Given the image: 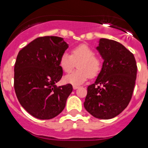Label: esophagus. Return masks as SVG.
I'll list each match as a JSON object with an SVG mask.
<instances>
[{"instance_id": "obj_1", "label": "esophagus", "mask_w": 148, "mask_h": 148, "mask_svg": "<svg viewBox=\"0 0 148 148\" xmlns=\"http://www.w3.org/2000/svg\"><path fill=\"white\" fill-rule=\"evenodd\" d=\"M78 88H79V86H73V88L74 89H77Z\"/></svg>"}]
</instances>
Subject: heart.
<instances>
[{
	"mask_svg": "<svg viewBox=\"0 0 148 148\" xmlns=\"http://www.w3.org/2000/svg\"><path fill=\"white\" fill-rule=\"evenodd\" d=\"M77 62L79 69L65 76V83L73 86H79L86 81L88 77H94L97 76L101 70V60L95 56L93 50L86 45L74 47L71 55L64 53L59 60L60 68L65 73L71 72Z\"/></svg>",
	"mask_w": 148,
	"mask_h": 148,
	"instance_id": "obj_1",
	"label": "heart"
}]
</instances>
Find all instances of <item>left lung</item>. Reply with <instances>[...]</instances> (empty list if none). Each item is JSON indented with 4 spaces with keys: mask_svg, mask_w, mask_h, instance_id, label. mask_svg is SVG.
Masks as SVG:
<instances>
[{
    "mask_svg": "<svg viewBox=\"0 0 148 148\" xmlns=\"http://www.w3.org/2000/svg\"><path fill=\"white\" fill-rule=\"evenodd\" d=\"M96 49L103 62L95 83L88 86L84 107L95 118L110 119L129 104L137 65L133 53L116 41L101 38Z\"/></svg>",
    "mask_w": 148,
    "mask_h": 148,
    "instance_id": "8db88e82",
    "label": "left lung"
}]
</instances>
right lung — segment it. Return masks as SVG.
<instances>
[{"instance_id": "1", "label": "right lung", "mask_w": 148, "mask_h": 148, "mask_svg": "<svg viewBox=\"0 0 148 148\" xmlns=\"http://www.w3.org/2000/svg\"><path fill=\"white\" fill-rule=\"evenodd\" d=\"M69 45L57 36L38 37L18 52L14 68V88L21 105L36 119H51L62 112L73 90L57 87L62 77L59 64Z\"/></svg>"}]
</instances>
